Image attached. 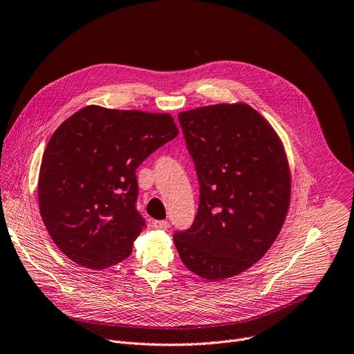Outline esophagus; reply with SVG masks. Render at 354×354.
<instances>
[{"label": "esophagus", "instance_id": "34e87169", "mask_svg": "<svg viewBox=\"0 0 354 354\" xmlns=\"http://www.w3.org/2000/svg\"><path fill=\"white\" fill-rule=\"evenodd\" d=\"M152 226L155 229H160V230H168L169 227V223L167 220H153L152 221Z\"/></svg>", "mask_w": 354, "mask_h": 354}]
</instances>
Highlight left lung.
I'll return each mask as SVG.
<instances>
[{
  "mask_svg": "<svg viewBox=\"0 0 354 354\" xmlns=\"http://www.w3.org/2000/svg\"><path fill=\"white\" fill-rule=\"evenodd\" d=\"M178 118L201 189L194 223L174 241L192 272L226 279L259 261L281 232L291 196L283 147L266 118L243 103Z\"/></svg>",
  "mask_w": 354,
  "mask_h": 354,
  "instance_id": "8db88e82",
  "label": "left lung"
}]
</instances>
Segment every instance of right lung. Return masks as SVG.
I'll use <instances>...</instances> for the list:
<instances>
[{"instance_id":"1","label":"right lung","mask_w":354,"mask_h":354,"mask_svg":"<svg viewBox=\"0 0 354 354\" xmlns=\"http://www.w3.org/2000/svg\"><path fill=\"white\" fill-rule=\"evenodd\" d=\"M178 136L169 114L88 106L63 122L44 152L38 196L45 227L76 264L103 270L130 257L147 227L136 169Z\"/></svg>"}]
</instances>
